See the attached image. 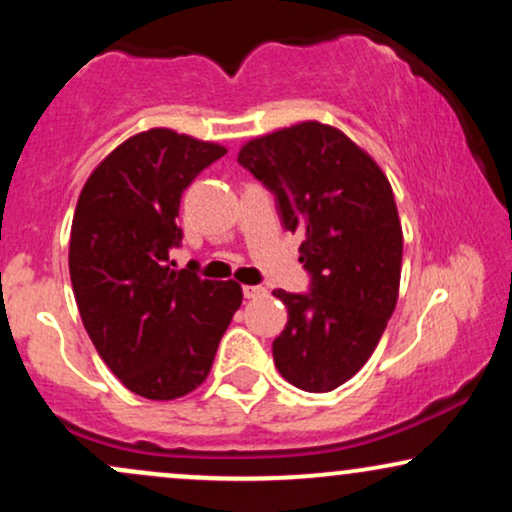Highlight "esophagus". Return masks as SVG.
Wrapping results in <instances>:
<instances>
[{
    "instance_id": "1",
    "label": "esophagus",
    "mask_w": 512,
    "mask_h": 512,
    "mask_svg": "<svg viewBox=\"0 0 512 512\" xmlns=\"http://www.w3.org/2000/svg\"><path fill=\"white\" fill-rule=\"evenodd\" d=\"M264 286H243V296L245 298H257V296H264Z\"/></svg>"
}]
</instances>
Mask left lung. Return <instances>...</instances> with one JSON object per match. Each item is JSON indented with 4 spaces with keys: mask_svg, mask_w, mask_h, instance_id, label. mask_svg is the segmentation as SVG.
<instances>
[{
    "mask_svg": "<svg viewBox=\"0 0 512 512\" xmlns=\"http://www.w3.org/2000/svg\"><path fill=\"white\" fill-rule=\"evenodd\" d=\"M238 163L272 192L281 226L303 233L310 291H274L289 310L272 344L276 368L305 392H330L363 368L395 313L402 226L390 182L322 122L252 139Z\"/></svg>",
    "mask_w": 512,
    "mask_h": 512,
    "instance_id": "8db88e82",
    "label": "left lung"
}]
</instances>
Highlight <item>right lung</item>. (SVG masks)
<instances>
[{
    "label": "right lung",
    "instance_id": "1",
    "mask_svg": "<svg viewBox=\"0 0 512 512\" xmlns=\"http://www.w3.org/2000/svg\"><path fill=\"white\" fill-rule=\"evenodd\" d=\"M219 144L149 129L91 173L76 204L69 276L93 346L122 385L175 399L204 383L216 346L243 303L236 281L173 269L178 211L190 182L219 161Z\"/></svg>",
    "mask_w": 512,
    "mask_h": 512
}]
</instances>
